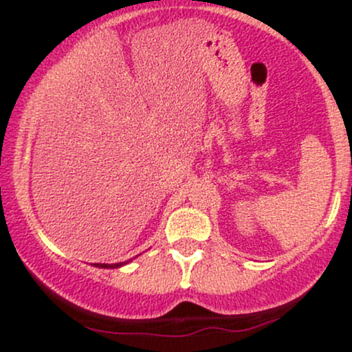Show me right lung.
I'll return each mask as SVG.
<instances>
[{
	"label": "right lung",
	"mask_w": 352,
	"mask_h": 352,
	"mask_svg": "<svg viewBox=\"0 0 352 352\" xmlns=\"http://www.w3.org/2000/svg\"><path fill=\"white\" fill-rule=\"evenodd\" d=\"M94 265L99 266V268H119V266L125 265V261L124 263H114V265H106V263H94Z\"/></svg>",
	"instance_id": "add662e5"
}]
</instances>
